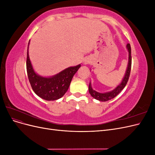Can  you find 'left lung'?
Segmentation results:
<instances>
[{"mask_svg":"<svg viewBox=\"0 0 155 155\" xmlns=\"http://www.w3.org/2000/svg\"><path fill=\"white\" fill-rule=\"evenodd\" d=\"M127 48L128 49L129 51V63H128V67L127 69L126 70V73L125 76L123 79L122 81L120 84V85L117 87L113 91H112L109 92H105V93H100L93 90L91 83L90 82L89 83V87H88V91L90 94L94 97L95 98L96 100H97L101 101H109L111 99H113L118 94L123 90L124 87L126 86L127 83L128 82L129 78L130 76V70H131V63H132V57H131V48L130 44L127 45Z\"/></svg>","mask_w":155,"mask_h":155,"instance_id":"1","label":"left lung"}]
</instances>
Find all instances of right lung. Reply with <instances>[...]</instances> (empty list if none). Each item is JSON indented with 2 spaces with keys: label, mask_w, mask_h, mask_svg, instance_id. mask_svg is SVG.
I'll use <instances>...</instances> for the list:
<instances>
[{
  "label": "right lung",
  "mask_w": 155,
  "mask_h": 155,
  "mask_svg": "<svg viewBox=\"0 0 155 155\" xmlns=\"http://www.w3.org/2000/svg\"><path fill=\"white\" fill-rule=\"evenodd\" d=\"M80 67L81 65L79 64L67 68L50 78L41 77L37 75L32 68L28 48L26 70L30 83L36 94L45 100L53 101L63 97L68 91L74 75Z\"/></svg>",
  "instance_id": "right-lung-1"
}]
</instances>
